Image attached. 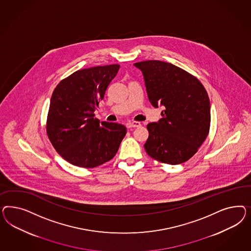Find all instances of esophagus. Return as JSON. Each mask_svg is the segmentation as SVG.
Listing matches in <instances>:
<instances>
[{
	"instance_id": "obj_1",
	"label": "esophagus",
	"mask_w": 251,
	"mask_h": 251,
	"mask_svg": "<svg viewBox=\"0 0 251 251\" xmlns=\"http://www.w3.org/2000/svg\"><path fill=\"white\" fill-rule=\"evenodd\" d=\"M141 123L138 122H131L127 123V127L128 128H136V127H140Z\"/></svg>"
}]
</instances>
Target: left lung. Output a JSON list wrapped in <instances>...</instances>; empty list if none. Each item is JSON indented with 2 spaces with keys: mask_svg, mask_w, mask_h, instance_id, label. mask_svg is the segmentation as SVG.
<instances>
[{
  "mask_svg": "<svg viewBox=\"0 0 251 251\" xmlns=\"http://www.w3.org/2000/svg\"><path fill=\"white\" fill-rule=\"evenodd\" d=\"M133 65L143 73L151 104L164 107L162 119L147 125L145 151L162 163L182 164L197 152L209 133L211 106L205 88L172 63L145 61Z\"/></svg>",
  "mask_w": 251,
  "mask_h": 251,
  "instance_id": "left-lung-1",
  "label": "left lung"
}]
</instances>
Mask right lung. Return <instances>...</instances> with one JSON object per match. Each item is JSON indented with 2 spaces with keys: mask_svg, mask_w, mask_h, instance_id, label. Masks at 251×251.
I'll use <instances>...</instances> for the list:
<instances>
[{
  "mask_svg": "<svg viewBox=\"0 0 251 251\" xmlns=\"http://www.w3.org/2000/svg\"><path fill=\"white\" fill-rule=\"evenodd\" d=\"M119 64L78 70L58 84L50 99L47 133L62 158L76 167H99L112 159L127 129L95 118L99 100Z\"/></svg>",
  "mask_w": 251,
  "mask_h": 251,
  "instance_id": "add662e5",
  "label": "right lung"
}]
</instances>
